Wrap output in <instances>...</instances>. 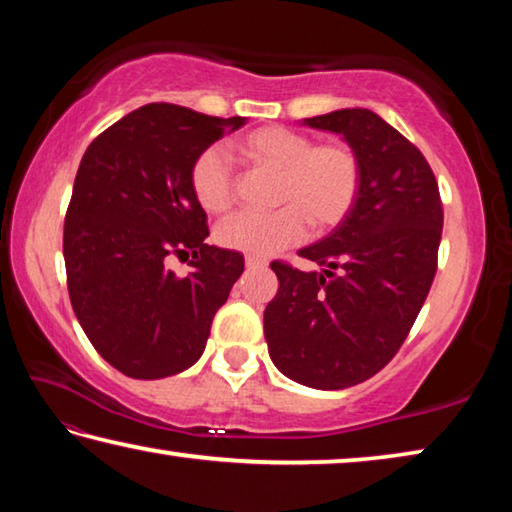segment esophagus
Instances as JSON below:
<instances>
[{
  "mask_svg": "<svg viewBox=\"0 0 512 512\" xmlns=\"http://www.w3.org/2000/svg\"><path fill=\"white\" fill-rule=\"evenodd\" d=\"M268 262L264 257H255V255H248L246 257V268H264Z\"/></svg>",
  "mask_w": 512,
  "mask_h": 512,
  "instance_id": "esophagus-1",
  "label": "esophagus"
}]
</instances>
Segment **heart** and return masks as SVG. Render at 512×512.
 I'll return each instance as SVG.
<instances>
[{"mask_svg": "<svg viewBox=\"0 0 512 512\" xmlns=\"http://www.w3.org/2000/svg\"><path fill=\"white\" fill-rule=\"evenodd\" d=\"M239 158L255 169L275 171L273 212H241L216 228L223 248L268 257L307 235L334 230L352 212L361 189V158L348 142L314 144L307 133L287 126H264L235 142ZM196 203L210 214L235 205V178L219 149L198 153L189 169Z\"/></svg>", "mask_w": 512, "mask_h": 512, "instance_id": "obj_1", "label": "heart"}]
</instances>
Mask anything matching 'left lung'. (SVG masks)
<instances>
[{"label":"left lung","instance_id":"left-lung-1","mask_svg":"<svg viewBox=\"0 0 512 512\" xmlns=\"http://www.w3.org/2000/svg\"><path fill=\"white\" fill-rule=\"evenodd\" d=\"M305 124L343 135L359 153L361 189L343 223L298 250L323 273L271 264L280 289L264 311V336L282 375L341 391L377 375L409 336L438 268L443 203L418 146L372 110Z\"/></svg>","mask_w":512,"mask_h":512}]
</instances>
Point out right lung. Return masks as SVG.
<instances>
[{"instance_id":"1","label":"right lung","mask_w":512,"mask_h":512,"mask_svg":"<svg viewBox=\"0 0 512 512\" xmlns=\"http://www.w3.org/2000/svg\"><path fill=\"white\" fill-rule=\"evenodd\" d=\"M244 117L149 103L85 151L65 214L67 291L85 336L112 368L162 379L201 359L214 314L244 273L235 250L207 246V214L189 187L198 153ZM189 249L193 273L166 268Z\"/></svg>"}]
</instances>
